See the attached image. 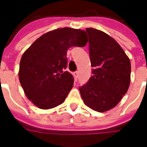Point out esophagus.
<instances>
[{
  "label": "esophagus",
  "mask_w": 147,
  "mask_h": 147,
  "mask_svg": "<svg viewBox=\"0 0 147 147\" xmlns=\"http://www.w3.org/2000/svg\"><path fill=\"white\" fill-rule=\"evenodd\" d=\"M75 76H76V78H78V76H79V71H75Z\"/></svg>",
  "instance_id": "1"
}]
</instances>
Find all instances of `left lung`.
Wrapping results in <instances>:
<instances>
[{"label": "left lung", "instance_id": "1", "mask_svg": "<svg viewBox=\"0 0 147 147\" xmlns=\"http://www.w3.org/2000/svg\"><path fill=\"white\" fill-rule=\"evenodd\" d=\"M91 65L88 82L79 87L86 106L97 112L113 108L126 93L130 82L131 64L120 45L103 31L86 28Z\"/></svg>", "mask_w": 147, "mask_h": 147}]
</instances>
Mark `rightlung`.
I'll use <instances>...</instances> for the list:
<instances>
[{
    "label": "right lung",
    "instance_id": "add662e5",
    "mask_svg": "<svg viewBox=\"0 0 147 147\" xmlns=\"http://www.w3.org/2000/svg\"><path fill=\"white\" fill-rule=\"evenodd\" d=\"M86 32L70 28L49 31L37 39L20 61L19 80L29 100L42 109L63 102L73 87V77L67 68V50L84 47Z\"/></svg>",
    "mask_w": 147,
    "mask_h": 147
}]
</instances>
